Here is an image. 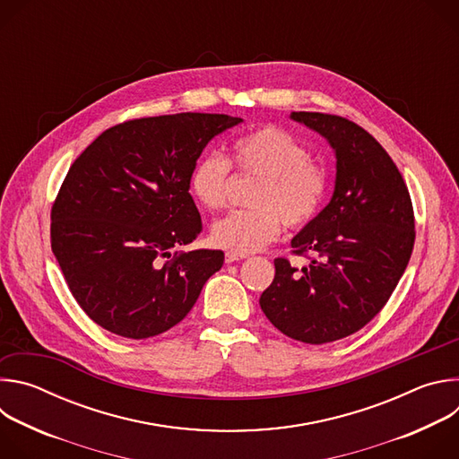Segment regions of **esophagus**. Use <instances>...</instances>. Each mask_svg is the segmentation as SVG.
Listing matches in <instances>:
<instances>
[{"instance_id":"esophagus-1","label":"esophagus","mask_w":459,"mask_h":459,"mask_svg":"<svg viewBox=\"0 0 459 459\" xmlns=\"http://www.w3.org/2000/svg\"><path fill=\"white\" fill-rule=\"evenodd\" d=\"M243 257H247V254H239V252H227V254H225V261H227V264H234V261H239V259H243Z\"/></svg>"}]
</instances>
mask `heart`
Returning a JSON list of instances; mask_svg holds the SVG:
<instances>
[{"mask_svg":"<svg viewBox=\"0 0 459 459\" xmlns=\"http://www.w3.org/2000/svg\"><path fill=\"white\" fill-rule=\"evenodd\" d=\"M232 165L239 174L259 178L250 195L254 209L232 211L218 220L211 229L216 247L254 252L276 239L283 223L301 229L321 211L326 172L289 130L264 125L241 134L232 143ZM230 178V161L207 152L192 167L188 188L202 207L218 211L227 204Z\"/></svg>","mask_w":459,"mask_h":459,"instance_id":"obj_1","label":"heart"}]
</instances>
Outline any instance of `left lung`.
<instances>
[{"label": "left lung", "instance_id": "obj_1", "mask_svg": "<svg viewBox=\"0 0 459 459\" xmlns=\"http://www.w3.org/2000/svg\"><path fill=\"white\" fill-rule=\"evenodd\" d=\"M290 117L336 151V188L290 243L310 265L296 269L276 257L259 305L285 336L321 345L358 333L386 305L414 248V209L396 163L363 126L323 112Z\"/></svg>", "mask_w": 459, "mask_h": 459}]
</instances>
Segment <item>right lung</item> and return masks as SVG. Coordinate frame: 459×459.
<instances>
[{"mask_svg": "<svg viewBox=\"0 0 459 459\" xmlns=\"http://www.w3.org/2000/svg\"><path fill=\"white\" fill-rule=\"evenodd\" d=\"M239 121L205 112L128 119L71 165L50 209V247L74 299L105 331L147 340L172 329L221 269V250L172 248L204 230L192 167Z\"/></svg>", "mask_w": 459, "mask_h": 459, "instance_id": "add662e5", "label": "right lung"}]
</instances>
